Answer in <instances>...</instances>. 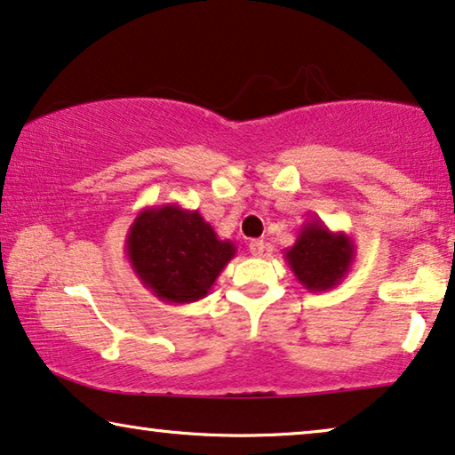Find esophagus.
Listing matches in <instances>:
<instances>
[{"label": "esophagus", "mask_w": 455, "mask_h": 455, "mask_svg": "<svg viewBox=\"0 0 455 455\" xmlns=\"http://www.w3.org/2000/svg\"><path fill=\"white\" fill-rule=\"evenodd\" d=\"M263 251H266V243H263V241L255 239V241L249 243V253L253 257H261Z\"/></svg>", "instance_id": "obj_1"}]
</instances>
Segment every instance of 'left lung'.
Masks as SVG:
<instances>
[{"instance_id": "8db88e82", "label": "left lung", "mask_w": 455, "mask_h": 455, "mask_svg": "<svg viewBox=\"0 0 455 455\" xmlns=\"http://www.w3.org/2000/svg\"><path fill=\"white\" fill-rule=\"evenodd\" d=\"M283 259L308 292H327L345 280L355 261V243L343 230L333 233L323 220H307Z\"/></svg>"}]
</instances>
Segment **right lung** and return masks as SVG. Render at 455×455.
Masks as SVG:
<instances>
[{"mask_svg": "<svg viewBox=\"0 0 455 455\" xmlns=\"http://www.w3.org/2000/svg\"><path fill=\"white\" fill-rule=\"evenodd\" d=\"M124 243L134 275L167 304L202 300L236 253L235 243L222 241L198 210L175 202L142 208Z\"/></svg>", "mask_w": 455, "mask_h": 455, "instance_id": "1", "label": "right lung"}]
</instances>
